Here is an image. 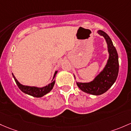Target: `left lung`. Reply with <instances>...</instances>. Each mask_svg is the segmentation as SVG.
<instances>
[{
    "label": "left lung",
    "mask_w": 131,
    "mask_h": 131,
    "mask_svg": "<svg viewBox=\"0 0 131 131\" xmlns=\"http://www.w3.org/2000/svg\"><path fill=\"white\" fill-rule=\"evenodd\" d=\"M97 33L104 37L107 43V50L110 54L107 62L103 71L96 76L93 81L90 83L77 82L78 86L81 91L96 96L104 93L113 86L119 73L118 54L112 40L104 31L98 30Z\"/></svg>",
    "instance_id": "left-lung-1"
}]
</instances>
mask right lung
Returning <instances> with one entry per match:
<instances>
[{"mask_svg":"<svg viewBox=\"0 0 131 131\" xmlns=\"http://www.w3.org/2000/svg\"><path fill=\"white\" fill-rule=\"evenodd\" d=\"M57 73V71H55L54 73L53 78L52 80V82L50 84H48V85L42 87V88H38L35 86H25L23 85V84H20L16 78H15V76L14 75V74L12 73V76L14 77V80H15V83H16L17 85L18 86V87L19 88L20 90H21L23 93H25V94H28V95H30L31 96H34L35 97H41L42 96H43L45 94H47V93H48L50 92L51 90L53 88V86L55 83V81L53 80L54 77H55L56 74Z\"/></svg>","mask_w":131,"mask_h":131,"instance_id":"add662e5","label":"right lung"}]
</instances>
